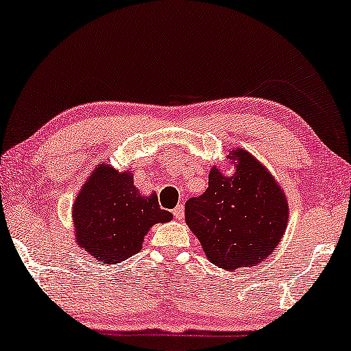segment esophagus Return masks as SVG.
<instances>
[{"instance_id":"34e87169","label":"esophagus","mask_w":351,"mask_h":351,"mask_svg":"<svg viewBox=\"0 0 351 351\" xmlns=\"http://www.w3.org/2000/svg\"><path fill=\"white\" fill-rule=\"evenodd\" d=\"M173 214H174L176 220H178V221L183 220V217H184V206H183V204H177L174 210H173Z\"/></svg>"}]
</instances>
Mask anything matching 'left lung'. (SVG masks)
I'll return each mask as SVG.
<instances>
[{
  "label": "left lung",
  "instance_id": "left-lung-1",
  "mask_svg": "<svg viewBox=\"0 0 351 351\" xmlns=\"http://www.w3.org/2000/svg\"><path fill=\"white\" fill-rule=\"evenodd\" d=\"M234 174L215 165L204 194L184 204V220L208 260L224 270L254 267L282 240L289 203L280 183L261 162L243 148L228 154Z\"/></svg>",
  "mask_w": 351,
  "mask_h": 351
}]
</instances>
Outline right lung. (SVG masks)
<instances>
[{"label":"right lung","instance_id":"add662e5","mask_svg":"<svg viewBox=\"0 0 351 351\" xmlns=\"http://www.w3.org/2000/svg\"><path fill=\"white\" fill-rule=\"evenodd\" d=\"M76 244L104 264H116L142 249L145 235L173 214L160 209L156 193L142 195L133 171L101 163L85 180L73 203Z\"/></svg>","mask_w":351,"mask_h":351}]
</instances>
